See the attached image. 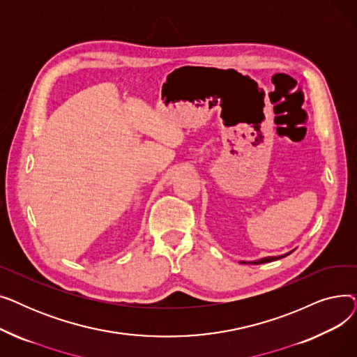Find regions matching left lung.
Returning a JSON list of instances; mask_svg holds the SVG:
<instances>
[{"label": "left lung", "instance_id": "obj_1", "mask_svg": "<svg viewBox=\"0 0 357 357\" xmlns=\"http://www.w3.org/2000/svg\"><path fill=\"white\" fill-rule=\"evenodd\" d=\"M292 252L287 253V255H282V256H271V257H264V259H259V260H255V261H250L252 265H260V264H268V261H273V260H278V259H282L288 255H291ZM241 264H248V261H241Z\"/></svg>", "mask_w": 357, "mask_h": 357}]
</instances>
